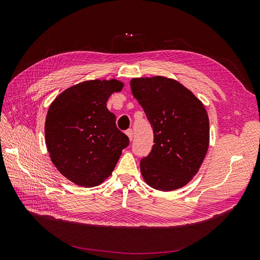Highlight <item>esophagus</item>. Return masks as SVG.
I'll return each instance as SVG.
<instances>
[{
	"label": "esophagus",
	"mask_w": 260,
	"mask_h": 260,
	"mask_svg": "<svg viewBox=\"0 0 260 260\" xmlns=\"http://www.w3.org/2000/svg\"><path fill=\"white\" fill-rule=\"evenodd\" d=\"M125 135L128 136V138H129L130 140H132V138H133V130H132V129H128L127 131H125Z\"/></svg>",
	"instance_id": "obj_1"
}]
</instances>
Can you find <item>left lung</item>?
<instances>
[{"label": "left lung", "instance_id": "left-lung-1", "mask_svg": "<svg viewBox=\"0 0 260 260\" xmlns=\"http://www.w3.org/2000/svg\"><path fill=\"white\" fill-rule=\"evenodd\" d=\"M130 85L154 133L152 151L140 162L141 174L156 190H177L198 174L205 158L206 109L190 90L165 77L135 78Z\"/></svg>", "mask_w": 260, "mask_h": 260}]
</instances>
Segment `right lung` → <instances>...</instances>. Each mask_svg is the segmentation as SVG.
Here are the masks:
<instances>
[{
    "instance_id": "right-lung-1",
    "label": "right lung",
    "mask_w": 260,
    "mask_h": 260,
    "mask_svg": "<svg viewBox=\"0 0 260 260\" xmlns=\"http://www.w3.org/2000/svg\"><path fill=\"white\" fill-rule=\"evenodd\" d=\"M118 80H89L65 90L51 104L45 141L51 159L74 183L91 187L112 175L129 138L116 127L106 107L108 98L122 89Z\"/></svg>"
}]
</instances>
